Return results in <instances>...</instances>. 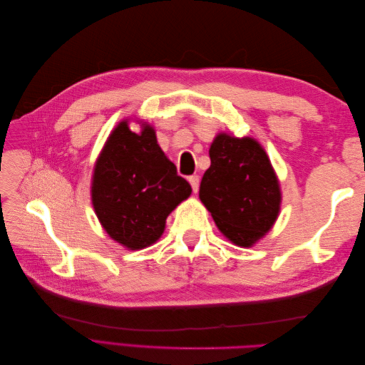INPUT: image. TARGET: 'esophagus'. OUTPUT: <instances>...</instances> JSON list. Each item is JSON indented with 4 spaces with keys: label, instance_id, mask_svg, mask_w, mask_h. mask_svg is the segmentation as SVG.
I'll return each mask as SVG.
<instances>
[{
    "label": "esophagus",
    "instance_id": "esophagus-1",
    "mask_svg": "<svg viewBox=\"0 0 365 365\" xmlns=\"http://www.w3.org/2000/svg\"><path fill=\"white\" fill-rule=\"evenodd\" d=\"M200 181H201V178H200V176H197V175L189 176V182H190V185H192V189H193L195 193L197 192V189H200Z\"/></svg>",
    "mask_w": 365,
    "mask_h": 365
}]
</instances>
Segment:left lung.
Segmentation results:
<instances>
[{
  "label": "left lung",
  "instance_id": "1",
  "mask_svg": "<svg viewBox=\"0 0 365 365\" xmlns=\"http://www.w3.org/2000/svg\"><path fill=\"white\" fill-rule=\"evenodd\" d=\"M200 197L217 228L239 247H251L274 225L280 212V185L267 152L245 137L219 134L210 146Z\"/></svg>",
  "mask_w": 365,
  "mask_h": 365
}]
</instances>
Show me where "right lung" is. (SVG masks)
Instances as JSON below:
<instances>
[{"label": "right lung", "instance_id": "right-lung-1", "mask_svg": "<svg viewBox=\"0 0 365 365\" xmlns=\"http://www.w3.org/2000/svg\"><path fill=\"white\" fill-rule=\"evenodd\" d=\"M190 193L152 126L135 134L126 120L118 123L96 163L91 187L96 215L109 237L129 250L155 244L165 219Z\"/></svg>", "mask_w": 365, "mask_h": 365}]
</instances>
